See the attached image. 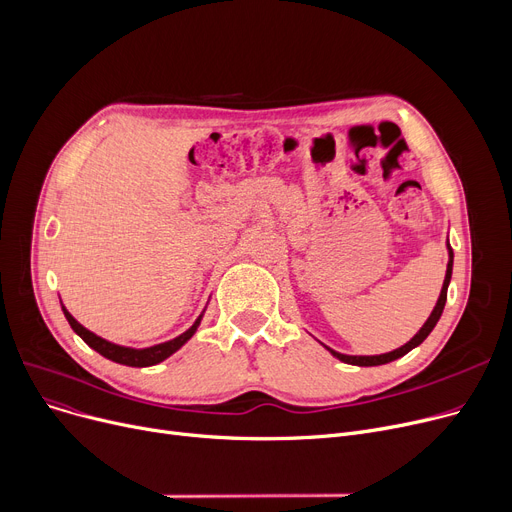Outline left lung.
<instances>
[{
  "mask_svg": "<svg viewBox=\"0 0 512 512\" xmlns=\"http://www.w3.org/2000/svg\"><path fill=\"white\" fill-rule=\"evenodd\" d=\"M448 265H446V278H444V286H442V292H440V299H438V303H436V307H434V311H432V315L427 317V321L423 324V328L405 344V346H400V348H396V351H392V353H384V355H373V357H351V355H342V353H336V351H332V348H328V351L336 357V359H340L342 363H348V365H359V367H373V365H384V363H390V361H394V359H400L402 355H407L409 351H413L415 346H419L427 336H429V332H432L434 328H436V324H438V319H440V315H442V311H444V305H446V294H448V284H450V278H452V249H450V242H448Z\"/></svg>",
  "mask_w": 512,
  "mask_h": 512,
  "instance_id": "left-lung-1",
  "label": "left lung"
}]
</instances>
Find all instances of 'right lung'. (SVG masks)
Wrapping results in <instances>:
<instances>
[{"label": "right lung", "instance_id": "right-lung-1", "mask_svg": "<svg viewBox=\"0 0 512 512\" xmlns=\"http://www.w3.org/2000/svg\"><path fill=\"white\" fill-rule=\"evenodd\" d=\"M64 309V307H62ZM64 315L68 319V324L72 326V330L83 338L93 351H97L99 355H103L105 359H110L114 363H120V365H128V367H149V365H157L164 359H168L170 355H174L178 348L186 342L191 340V336L197 332L199 324H201V315L199 319L195 321V324L188 328L184 334L176 336L174 340H168V342H161V344H155V346H149V348H128V346H120V344H114V342H107L99 336H95L93 332H89L87 328H83L78 324V321L64 309Z\"/></svg>", "mask_w": 512, "mask_h": 512}]
</instances>
